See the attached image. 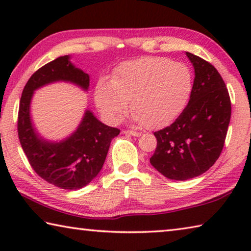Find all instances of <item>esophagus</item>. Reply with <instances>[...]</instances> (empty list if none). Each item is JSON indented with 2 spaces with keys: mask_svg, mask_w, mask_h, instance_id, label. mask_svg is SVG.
<instances>
[{
  "mask_svg": "<svg viewBox=\"0 0 251 251\" xmlns=\"http://www.w3.org/2000/svg\"><path fill=\"white\" fill-rule=\"evenodd\" d=\"M123 133H124L125 135L135 136V137H138V136H141V133H138V131H135V130H130V129H125V130H123Z\"/></svg>",
  "mask_w": 251,
  "mask_h": 251,
  "instance_id": "obj_1",
  "label": "esophagus"
}]
</instances>
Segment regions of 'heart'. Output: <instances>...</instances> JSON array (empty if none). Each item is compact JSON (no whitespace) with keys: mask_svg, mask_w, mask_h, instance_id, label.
Segmentation results:
<instances>
[{"mask_svg":"<svg viewBox=\"0 0 251 251\" xmlns=\"http://www.w3.org/2000/svg\"><path fill=\"white\" fill-rule=\"evenodd\" d=\"M194 88L192 70L184 63L159 56L124 62L112 80L100 79L94 90L97 108L109 122H117L129 105L134 120L150 128L168 125L188 103Z\"/></svg>","mask_w":251,"mask_h":251,"instance_id":"heart-1","label":"heart"}]
</instances>
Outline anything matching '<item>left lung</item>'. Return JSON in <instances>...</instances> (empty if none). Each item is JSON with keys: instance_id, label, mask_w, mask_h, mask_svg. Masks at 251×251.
Listing matches in <instances>:
<instances>
[{"instance_id": "8db88e82", "label": "left lung", "mask_w": 251, "mask_h": 251, "mask_svg": "<svg viewBox=\"0 0 251 251\" xmlns=\"http://www.w3.org/2000/svg\"><path fill=\"white\" fill-rule=\"evenodd\" d=\"M195 69L188 105L177 120L155 131L157 147L151 164L161 175L186 180L207 172L219 158L231 115V103L218 71L187 52Z\"/></svg>"}]
</instances>
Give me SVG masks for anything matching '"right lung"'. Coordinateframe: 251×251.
I'll return each instance as SVG.
<instances>
[{
	"instance_id": "right-lung-1",
	"label": "right lung",
	"mask_w": 251,
	"mask_h": 251,
	"mask_svg": "<svg viewBox=\"0 0 251 251\" xmlns=\"http://www.w3.org/2000/svg\"><path fill=\"white\" fill-rule=\"evenodd\" d=\"M64 80L87 91L90 76L70 62L57 57L37 70L24 86L18 116L19 139L32 168L42 179L62 189H79L99 175L107 156L110 142L120 129L103 124L86 110L78 128L59 143L40 137L29 117L33 92L46 84Z\"/></svg>"
}]
</instances>
